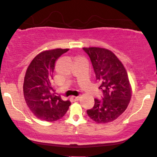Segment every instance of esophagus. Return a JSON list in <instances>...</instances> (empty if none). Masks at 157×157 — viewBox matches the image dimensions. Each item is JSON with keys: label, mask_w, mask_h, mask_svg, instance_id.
<instances>
[{"label": "esophagus", "mask_w": 157, "mask_h": 157, "mask_svg": "<svg viewBox=\"0 0 157 157\" xmlns=\"http://www.w3.org/2000/svg\"><path fill=\"white\" fill-rule=\"evenodd\" d=\"M70 99H71V102H77V101L80 99V97L79 96H71Z\"/></svg>", "instance_id": "34e87169"}]
</instances>
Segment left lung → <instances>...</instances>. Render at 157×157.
<instances>
[{"label": "left lung", "mask_w": 157, "mask_h": 157, "mask_svg": "<svg viewBox=\"0 0 157 157\" xmlns=\"http://www.w3.org/2000/svg\"><path fill=\"white\" fill-rule=\"evenodd\" d=\"M90 57L96 81L102 90L101 99H94V106L86 111L97 123H108L120 116L127 109L131 96L128 74L121 61L108 49L83 48Z\"/></svg>", "instance_id": "8db88e82"}]
</instances>
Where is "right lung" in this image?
<instances>
[{
	"label": "right lung",
	"mask_w": 157,
	"mask_h": 157,
	"mask_svg": "<svg viewBox=\"0 0 157 157\" xmlns=\"http://www.w3.org/2000/svg\"><path fill=\"white\" fill-rule=\"evenodd\" d=\"M69 49L56 48L36 55L26 70L23 83L25 101L30 110L39 119L54 121L62 118L71 102L55 96L52 80L55 63Z\"/></svg>",
	"instance_id": "add662e5"
}]
</instances>
